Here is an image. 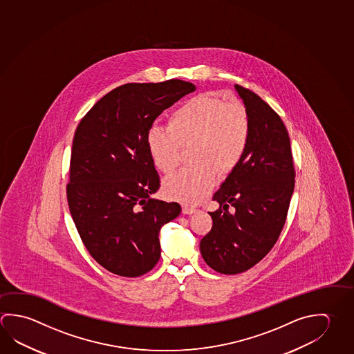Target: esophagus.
I'll list each match as a JSON object with an SVG mask.
<instances>
[{"label": "esophagus", "instance_id": "1", "mask_svg": "<svg viewBox=\"0 0 354 354\" xmlns=\"http://www.w3.org/2000/svg\"><path fill=\"white\" fill-rule=\"evenodd\" d=\"M194 212H196V209H195V207H190V206H187V205H184V206H183V214H185V215H192Z\"/></svg>", "mask_w": 354, "mask_h": 354}]
</instances>
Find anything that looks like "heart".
I'll return each instance as SVG.
<instances>
[{"label": "heart", "instance_id": "b5f03b06", "mask_svg": "<svg viewBox=\"0 0 354 354\" xmlns=\"http://www.w3.org/2000/svg\"><path fill=\"white\" fill-rule=\"evenodd\" d=\"M248 114L239 103H227L211 95H198L183 103L169 115L168 128L153 127L147 145L156 168L173 173L179 164V148L190 144L189 162L164 181L170 198L195 204L204 198L218 174L237 167L248 147Z\"/></svg>", "mask_w": 354, "mask_h": 354}]
</instances>
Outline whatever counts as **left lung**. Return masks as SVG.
Listing matches in <instances>:
<instances>
[{"instance_id": "obj_1", "label": "left lung", "mask_w": 354, "mask_h": 354, "mask_svg": "<svg viewBox=\"0 0 354 354\" xmlns=\"http://www.w3.org/2000/svg\"><path fill=\"white\" fill-rule=\"evenodd\" d=\"M235 89L248 114V147L214 194L220 207L209 212L212 227L200 241L205 262L225 274L248 271L271 251L286 223L296 175L282 119L248 88Z\"/></svg>"}]
</instances>
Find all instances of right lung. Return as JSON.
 Here are the masks:
<instances>
[{
	"instance_id": "add662e5",
	"label": "right lung",
	"mask_w": 354,
	"mask_h": 354,
	"mask_svg": "<svg viewBox=\"0 0 354 354\" xmlns=\"http://www.w3.org/2000/svg\"><path fill=\"white\" fill-rule=\"evenodd\" d=\"M195 89L181 80L127 83L98 100L75 129L69 211L88 252L109 272L138 277L160 259L159 231L181 207L150 198L160 178L147 134L165 109Z\"/></svg>"
}]
</instances>
